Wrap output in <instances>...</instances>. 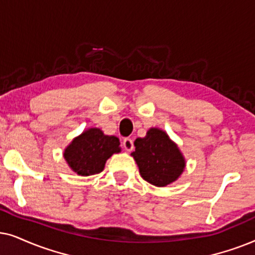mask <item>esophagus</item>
<instances>
[{
  "label": "esophagus",
  "instance_id": "1",
  "mask_svg": "<svg viewBox=\"0 0 255 255\" xmlns=\"http://www.w3.org/2000/svg\"><path fill=\"white\" fill-rule=\"evenodd\" d=\"M122 145H124V148L126 149L127 151H130L131 149H133L134 144H133V140L131 138H125L124 142H122Z\"/></svg>",
  "mask_w": 255,
  "mask_h": 255
}]
</instances>
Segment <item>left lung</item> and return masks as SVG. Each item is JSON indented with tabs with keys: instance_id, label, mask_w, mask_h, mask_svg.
I'll return each instance as SVG.
<instances>
[{
	"instance_id": "8db88e82",
	"label": "left lung",
	"mask_w": 255,
	"mask_h": 255,
	"mask_svg": "<svg viewBox=\"0 0 255 255\" xmlns=\"http://www.w3.org/2000/svg\"><path fill=\"white\" fill-rule=\"evenodd\" d=\"M131 156L136 162L141 177L150 184L163 188L181 177L186 161L181 149L159 128H150L144 137L134 141Z\"/></svg>"
}]
</instances>
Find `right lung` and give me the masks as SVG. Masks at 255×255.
I'll list each match as a JSON object with an SVG mask.
<instances>
[{
    "mask_svg": "<svg viewBox=\"0 0 255 255\" xmlns=\"http://www.w3.org/2000/svg\"><path fill=\"white\" fill-rule=\"evenodd\" d=\"M121 152L120 141L105 135L100 128H88L71 141L63 156L71 170L79 176H92L104 170L112 155Z\"/></svg>",
    "mask_w": 255,
    "mask_h": 255,
    "instance_id": "1",
    "label": "right lung"
}]
</instances>
